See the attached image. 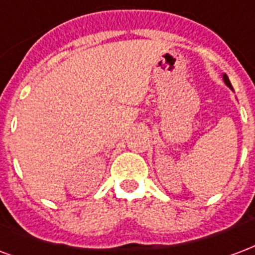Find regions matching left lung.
I'll use <instances>...</instances> for the list:
<instances>
[{
	"mask_svg": "<svg viewBox=\"0 0 255 255\" xmlns=\"http://www.w3.org/2000/svg\"><path fill=\"white\" fill-rule=\"evenodd\" d=\"M223 79H225V83L227 84V86H229L230 89L233 90V86H231V83H230V80H229V76H227V75H223Z\"/></svg>",
	"mask_w": 255,
	"mask_h": 255,
	"instance_id": "8db88e82",
	"label": "left lung"
}]
</instances>
